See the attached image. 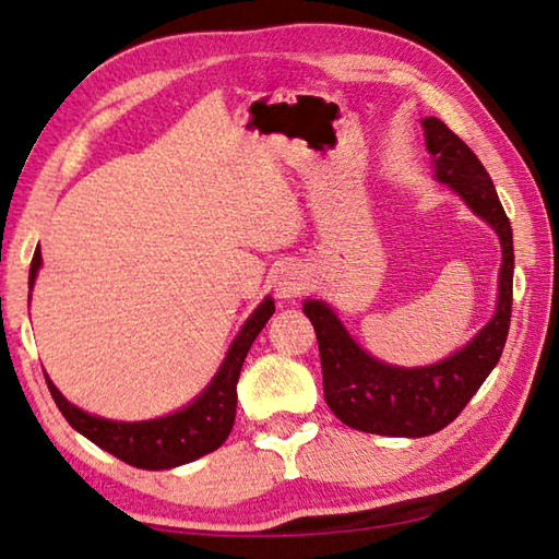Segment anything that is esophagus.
Instances as JSON below:
<instances>
[{
    "instance_id": "obj_1",
    "label": "esophagus",
    "mask_w": 559,
    "mask_h": 559,
    "mask_svg": "<svg viewBox=\"0 0 559 559\" xmlns=\"http://www.w3.org/2000/svg\"><path fill=\"white\" fill-rule=\"evenodd\" d=\"M308 281H306V273H302L300 266H296V263H288V266H283L276 278H273V288H276V296L278 298H298L302 290H306Z\"/></svg>"
}]
</instances>
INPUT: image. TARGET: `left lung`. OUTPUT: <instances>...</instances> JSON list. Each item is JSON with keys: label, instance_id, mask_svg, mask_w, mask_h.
<instances>
[{"label": "left lung", "instance_id": "left-lung-1", "mask_svg": "<svg viewBox=\"0 0 559 559\" xmlns=\"http://www.w3.org/2000/svg\"><path fill=\"white\" fill-rule=\"evenodd\" d=\"M423 129L435 178L448 182L501 239L503 263L493 318L452 357L430 367L405 369L364 352L328 302H302V312L318 334L324 401L330 411L354 430L389 438H425L448 428L499 364L513 306V231L489 174L444 121L425 117Z\"/></svg>", "mask_w": 559, "mask_h": 559}]
</instances>
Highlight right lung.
<instances>
[{"label": "right lung", "instance_id": "1", "mask_svg": "<svg viewBox=\"0 0 559 559\" xmlns=\"http://www.w3.org/2000/svg\"><path fill=\"white\" fill-rule=\"evenodd\" d=\"M40 261L44 259L36 249L32 269H28V288H34ZM273 310H276L273 300H263L231 342L225 361H222L207 389L186 408L164 415V418L141 423L97 418V415L80 411L78 405L66 401V395L46 377L48 391L53 395L58 411L66 415V420L97 448L115 454L121 462L139 466V469H174V466L188 464L202 454L215 452L229 438L237 415V381L241 364H245L249 347L263 330V324L269 322Z\"/></svg>", "mask_w": 559, "mask_h": 559}]
</instances>
